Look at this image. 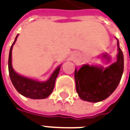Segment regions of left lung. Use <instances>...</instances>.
Wrapping results in <instances>:
<instances>
[{"mask_svg":"<svg viewBox=\"0 0 130 130\" xmlns=\"http://www.w3.org/2000/svg\"><path fill=\"white\" fill-rule=\"evenodd\" d=\"M117 60L108 68L83 65L79 70L75 69L74 79L79 96L85 101L98 102L112 93L120 82L123 72V55L118 39ZM106 58V56H104Z\"/></svg>","mask_w":130,"mask_h":130,"instance_id":"obj_1","label":"left lung"}]
</instances>
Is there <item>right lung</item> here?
Returning <instances> with one entry per match:
<instances>
[{"instance_id":"right-lung-1","label":"right lung","mask_w":130,"mask_h":130,"mask_svg":"<svg viewBox=\"0 0 130 130\" xmlns=\"http://www.w3.org/2000/svg\"><path fill=\"white\" fill-rule=\"evenodd\" d=\"M18 35L15 37V41L12 44L9 51L8 68L11 81L16 90L22 95L31 99H44L49 96L54 90L56 79L60 72V66L54 70L47 81L40 82L32 79L21 76L14 71L11 64V54L13 46L15 43Z\"/></svg>"}]
</instances>
